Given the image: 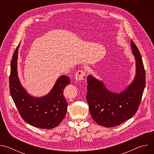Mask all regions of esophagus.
<instances>
[{
	"label": "esophagus",
	"instance_id": "1",
	"mask_svg": "<svg viewBox=\"0 0 154 154\" xmlns=\"http://www.w3.org/2000/svg\"><path fill=\"white\" fill-rule=\"evenodd\" d=\"M86 77V73L84 71L79 70L75 74V80L77 82H82L83 80H85Z\"/></svg>",
	"mask_w": 154,
	"mask_h": 154
}]
</instances>
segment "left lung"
<instances>
[{
	"instance_id": "left-lung-1",
	"label": "left lung",
	"mask_w": 154,
	"mask_h": 154,
	"mask_svg": "<svg viewBox=\"0 0 154 154\" xmlns=\"http://www.w3.org/2000/svg\"><path fill=\"white\" fill-rule=\"evenodd\" d=\"M130 45L136 61V75L123 91L112 92L93 75L87 77L86 99L91 115L96 122L105 127L118 126L133 117L142 99L146 85L144 67L140 52L132 40Z\"/></svg>"
}]
</instances>
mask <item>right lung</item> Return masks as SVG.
Wrapping results in <instances>:
<instances>
[{
    "label": "right lung",
    "instance_id": "add662e5",
    "mask_svg": "<svg viewBox=\"0 0 154 154\" xmlns=\"http://www.w3.org/2000/svg\"><path fill=\"white\" fill-rule=\"evenodd\" d=\"M19 45L15 50L11 62L10 75V92L20 115L29 124L44 129H51L58 125L64 118L68 103L63 91L70 83L69 78L61 75L46 96L35 97L30 96L22 86L17 75V59Z\"/></svg>",
    "mask_w": 154,
    "mask_h": 154
}]
</instances>
